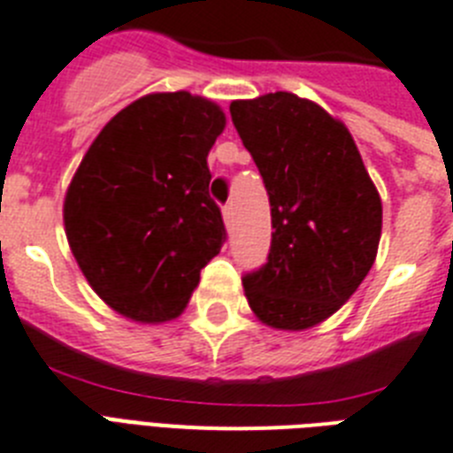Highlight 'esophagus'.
Wrapping results in <instances>:
<instances>
[{"mask_svg": "<svg viewBox=\"0 0 453 453\" xmlns=\"http://www.w3.org/2000/svg\"><path fill=\"white\" fill-rule=\"evenodd\" d=\"M222 215H224V222H226V226H229V224L234 222V203L224 205Z\"/></svg>", "mask_w": 453, "mask_h": 453, "instance_id": "esophagus-1", "label": "esophagus"}]
</instances>
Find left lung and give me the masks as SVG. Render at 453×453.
Masks as SVG:
<instances>
[{
	"instance_id": "8db88e82",
	"label": "left lung",
	"mask_w": 453,
	"mask_h": 453,
	"mask_svg": "<svg viewBox=\"0 0 453 453\" xmlns=\"http://www.w3.org/2000/svg\"><path fill=\"white\" fill-rule=\"evenodd\" d=\"M271 203L266 264L243 276L250 309L276 329L323 323L370 273L381 198L349 128L295 93L231 103Z\"/></svg>"
}]
</instances>
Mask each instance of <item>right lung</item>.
<instances>
[{"instance_id":"add662e5","label":"right lung","mask_w":453,"mask_h":453,"mask_svg":"<svg viewBox=\"0 0 453 453\" xmlns=\"http://www.w3.org/2000/svg\"><path fill=\"white\" fill-rule=\"evenodd\" d=\"M224 111L205 97L151 93L86 151L65 196V234L97 296L137 323L177 318L226 229L210 198L208 151Z\"/></svg>"}]
</instances>
